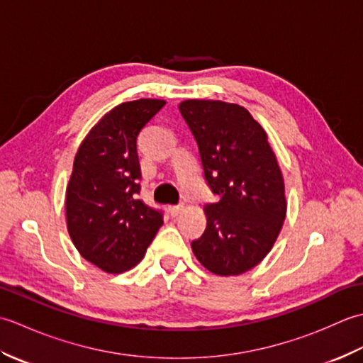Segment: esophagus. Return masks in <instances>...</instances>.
<instances>
[{"label": "esophagus", "instance_id": "esophagus-1", "mask_svg": "<svg viewBox=\"0 0 363 363\" xmlns=\"http://www.w3.org/2000/svg\"><path fill=\"white\" fill-rule=\"evenodd\" d=\"M182 211H184V206L182 204L168 207V212H169V215H172V217H176V215H179Z\"/></svg>", "mask_w": 363, "mask_h": 363}]
</instances>
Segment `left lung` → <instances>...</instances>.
Returning a JSON list of instances; mask_svg holds the SVG:
<instances>
[{"label": "left lung", "mask_w": 363, "mask_h": 363, "mask_svg": "<svg viewBox=\"0 0 363 363\" xmlns=\"http://www.w3.org/2000/svg\"><path fill=\"white\" fill-rule=\"evenodd\" d=\"M179 112L195 137L204 179L218 196L204 207L207 225L191 251L213 274H243L272 251L287 217L273 146L243 106L186 99Z\"/></svg>", "instance_id": "8db88e82"}]
</instances>
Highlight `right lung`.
I'll use <instances>...</instances> for the list:
<instances>
[{
	"label": "right lung",
	"mask_w": 363,
	"mask_h": 363,
	"mask_svg": "<svg viewBox=\"0 0 363 363\" xmlns=\"http://www.w3.org/2000/svg\"><path fill=\"white\" fill-rule=\"evenodd\" d=\"M165 99L115 106L89 130L74 156L65 194L67 229L81 256L104 273H123L145 256L164 225L137 198V138Z\"/></svg>",
	"instance_id": "add662e5"
}]
</instances>
